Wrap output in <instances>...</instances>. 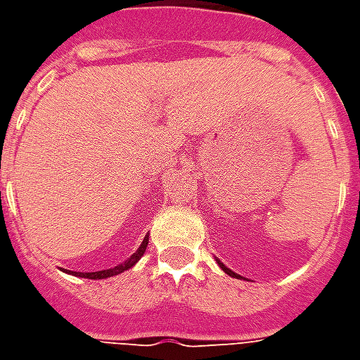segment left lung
I'll return each mask as SVG.
<instances>
[{"label": "left lung", "mask_w": 360, "mask_h": 360, "mask_svg": "<svg viewBox=\"0 0 360 360\" xmlns=\"http://www.w3.org/2000/svg\"><path fill=\"white\" fill-rule=\"evenodd\" d=\"M219 266H221V270L226 271V274H229V276H231V278H241V276H237V274H235V271H231V270H229V268H226V266L221 264V262H219Z\"/></svg>", "instance_id": "obj_1"}]
</instances>
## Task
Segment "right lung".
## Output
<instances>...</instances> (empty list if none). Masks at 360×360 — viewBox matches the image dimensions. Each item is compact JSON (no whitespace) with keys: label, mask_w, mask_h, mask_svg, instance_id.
<instances>
[{"label":"right lung","mask_w":360,"mask_h":360,"mask_svg":"<svg viewBox=\"0 0 360 360\" xmlns=\"http://www.w3.org/2000/svg\"><path fill=\"white\" fill-rule=\"evenodd\" d=\"M146 245H148V237H144V241H142V245L139 247V250H136L133 257L127 260L125 264H119L115 266V268H110V270H100V271H79V274L75 271V276H79V278H89V279H103V278H111V276H117V274L129 270L131 266H134L139 260H141V257L144 255V250H146Z\"/></svg>","instance_id":"add662e5"}]
</instances>
